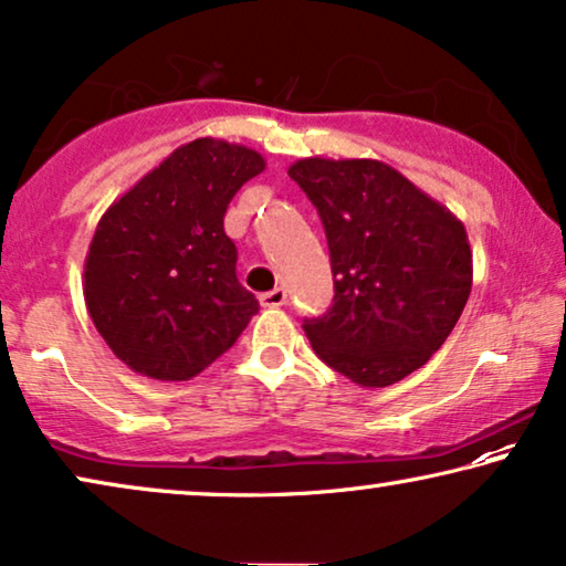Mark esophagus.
I'll return each mask as SVG.
<instances>
[{"instance_id": "1", "label": "esophagus", "mask_w": 566, "mask_h": 566, "mask_svg": "<svg viewBox=\"0 0 566 566\" xmlns=\"http://www.w3.org/2000/svg\"><path fill=\"white\" fill-rule=\"evenodd\" d=\"M259 300H261V305H264V307H282L286 302V290H284V286H276V290L261 294Z\"/></svg>"}]
</instances>
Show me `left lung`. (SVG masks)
<instances>
[{
    "mask_svg": "<svg viewBox=\"0 0 566 566\" xmlns=\"http://www.w3.org/2000/svg\"><path fill=\"white\" fill-rule=\"evenodd\" d=\"M290 177L317 207L336 297L305 321L313 352L361 387H389L443 346L472 292L457 214L374 158H300Z\"/></svg>",
    "mask_w": 566,
    "mask_h": 566,
    "instance_id": "8db88e82",
    "label": "left lung"
}]
</instances>
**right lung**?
<instances>
[{
  "label": "right lung",
  "mask_w": 566,
  "mask_h": 566,
  "mask_svg": "<svg viewBox=\"0 0 566 566\" xmlns=\"http://www.w3.org/2000/svg\"><path fill=\"white\" fill-rule=\"evenodd\" d=\"M266 169L253 148L185 143L107 207L84 261L94 328L133 371L185 381L228 352L259 313L238 282L222 218Z\"/></svg>",
  "instance_id": "right-lung-1"
}]
</instances>
